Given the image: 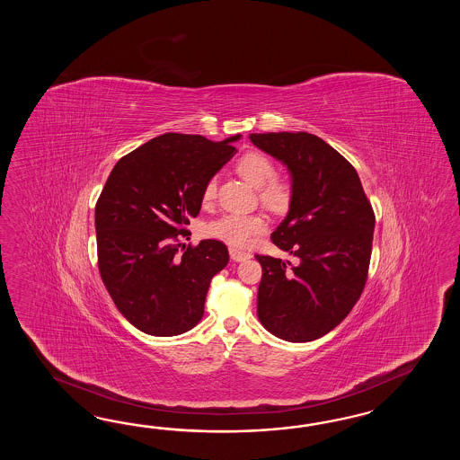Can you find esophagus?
Returning <instances> with one entry per match:
<instances>
[{"label": "esophagus", "instance_id": "esophagus-1", "mask_svg": "<svg viewBox=\"0 0 460 460\" xmlns=\"http://www.w3.org/2000/svg\"><path fill=\"white\" fill-rule=\"evenodd\" d=\"M229 254H231V258H233L234 261H244V260H250L251 258L250 252L239 251L236 250V248H229Z\"/></svg>", "mask_w": 460, "mask_h": 460}]
</instances>
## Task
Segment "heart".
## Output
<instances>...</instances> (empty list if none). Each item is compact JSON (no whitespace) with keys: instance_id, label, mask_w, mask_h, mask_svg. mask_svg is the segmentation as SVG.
Returning <instances> with one entry per match:
<instances>
[{"instance_id":"1","label":"heart","mask_w":460,"mask_h":460,"mask_svg":"<svg viewBox=\"0 0 460 460\" xmlns=\"http://www.w3.org/2000/svg\"><path fill=\"white\" fill-rule=\"evenodd\" d=\"M236 172L252 187L258 189V197L270 209H281L288 204L292 187L285 177L275 175L273 162L260 152H246L236 160ZM217 181L209 179L202 189V202L210 204L216 199ZM266 229V219L261 214H224L208 224L206 234L219 239L231 246H248L252 237Z\"/></svg>"}]
</instances>
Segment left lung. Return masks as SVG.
I'll use <instances>...</instances> for the list:
<instances>
[{
    "mask_svg": "<svg viewBox=\"0 0 460 460\" xmlns=\"http://www.w3.org/2000/svg\"><path fill=\"white\" fill-rule=\"evenodd\" d=\"M250 139L292 177L290 209L271 234L292 261L256 254L263 268L258 319L283 341L310 342L335 329L361 296L375 212L356 168L319 137L281 131Z\"/></svg>",
    "mask_w": 460,
    "mask_h": 460,
    "instance_id": "left-lung-1",
    "label": "left lung"
}]
</instances>
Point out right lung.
Instances as JSON below:
<instances>
[{"mask_svg": "<svg viewBox=\"0 0 460 460\" xmlns=\"http://www.w3.org/2000/svg\"><path fill=\"white\" fill-rule=\"evenodd\" d=\"M239 138L156 137L114 165L99 195V273L114 305L145 334H183L204 315L210 279L229 252L216 239L181 251L177 239L189 233L204 183L234 156Z\"/></svg>", "mask_w": 460, "mask_h": 460, "instance_id": "add662e5", "label": "right lung"}]
</instances>
